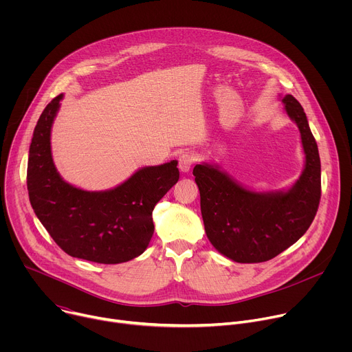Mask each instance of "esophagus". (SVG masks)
I'll return each instance as SVG.
<instances>
[{
  "label": "esophagus",
  "instance_id": "34e87169",
  "mask_svg": "<svg viewBox=\"0 0 352 352\" xmlns=\"http://www.w3.org/2000/svg\"><path fill=\"white\" fill-rule=\"evenodd\" d=\"M195 162H196V155L193 152H184L178 157V167L182 173H188L195 164Z\"/></svg>",
  "mask_w": 352,
  "mask_h": 352
}]
</instances>
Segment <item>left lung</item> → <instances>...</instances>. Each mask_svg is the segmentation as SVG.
<instances>
[{
    "label": "left lung",
    "instance_id": "8db88e82",
    "mask_svg": "<svg viewBox=\"0 0 352 352\" xmlns=\"http://www.w3.org/2000/svg\"><path fill=\"white\" fill-rule=\"evenodd\" d=\"M281 102L299 128L305 153V168L288 190L258 193L214 166L204 163L193 168L206 235L220 254L238 263H261L281 254L307 232L319 208L316 140L298 100L287 94Z\"/></svg>",
    "mask_w": 352,
    "mask_h": 352
}]
</instances>
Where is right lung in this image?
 Wrapping results in <instances>:
<instances>
[{
  "label": "right lung",
  "mask_w": 352,
  "mask_h": 352,
  "mask_svg": "<svg viewBox=\"0 0 352 352\" xmlns=\"http://www.w3.org/2000/svg\"><path fill=\"white\" fill-rule=\"evenodd\" d=\"M63 94L47 104L33 132L28 190L30 205L56 243L72 258L96 263L128 262L144 252L159 200L177 184L178 162L144 167L114 189L89 192L65 182L53 163V121Z\"/></svg>",
  "instance_id": "add662e5"
}]
</instances>
